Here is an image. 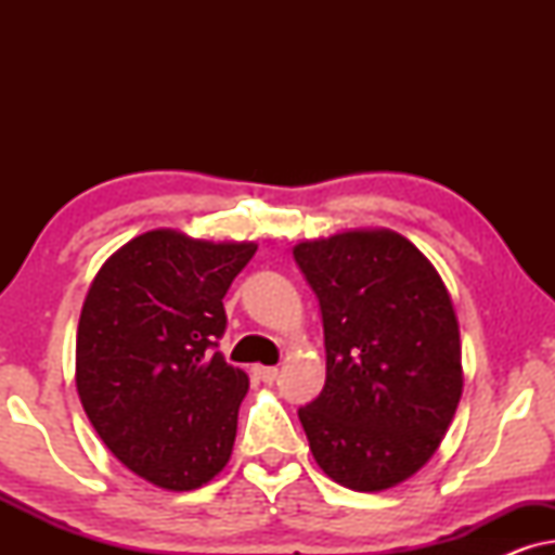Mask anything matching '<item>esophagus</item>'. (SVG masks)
<instances>
[{
  "label": "esophagus",
  "instance_id": "34e87169",
  "mask_svg": "<svg viewBox=\"0 0 555 555\" xmlns=\"http://www.w3.org/2000/svg\"><path fill=\"white\" fill-rule=\"evenodd\" d=\"M253 374L260 378V382H264V384H272L278 378V369L275 366H255L253 369Z\"/></svg>",
  "mask_w": 555,
  "mask_h": 555
}]
</instances>
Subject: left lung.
Instances as JSON below:
<instances>
[{
  "label": "left lung",
  "mask_w": 555,
  "mask_h": 555,
  "mask_svg": "<svg viewBox=\"0 0 555 555\" xmlns=\"http://www.w3.org/2000/svg\"><path fill=\"white\" fill-rule=\"evenodd\" d=\"M293 255L325 338V386L298 409L310 452L344 488H393L427 465L457 412L462 348L450 293L391 230L300 242Z\"/></svg>",
  "instance_id": "obj_1"
}]
</instances>
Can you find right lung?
<instances>
[{
    "label": "right lung",
    "instance_id": "right-lung-1",
    "mask_svg": "<svg viewBox=\"0 0 555 555\" xmlns=\"http://www.w3.org/2000/svg\"><path fill=\"white\" fill-rule=\"evenodd\" d=\"M255 253L146 232L108 257L82 302V409L105 447L164 490L202 488L230 462L249 378L217 351L222 298Z\"/></svg>",
    "mask_w": 555,
    "mask_h": 555
}]
</instances>
